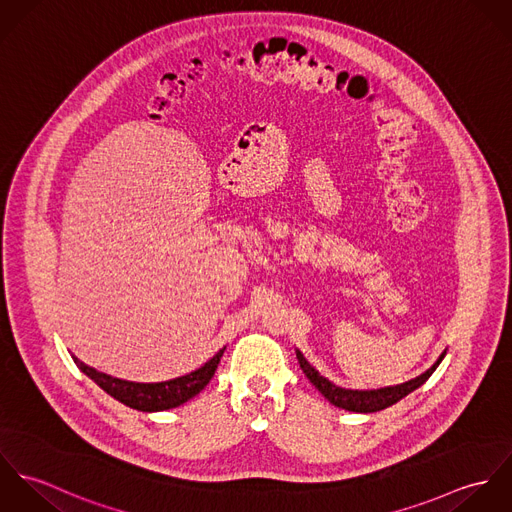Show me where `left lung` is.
<instances>
[{
  "mask_svg": "<svg viewBox=\"0 0 512 512\" xmlns=\"http://www.w3.org/2000/svg\"><path fill=\"white\" fill-rule=\"evenodd\" d=\"M443 357H445V351L439 355L438 361L434 363L432 368H428L424 374H420V376H416V378H412V380H408L404 384L388 386V388H378V390H345V388H339V386L331 384L327 378H323L313 366L303 359V355L297 351V361H299L301 370L311 380V384L331 404H335L337 408H343V410H349V412H361V414H370V412L384 410V408L396 404L398 400H402L404 396H408L412 390L420 388L432 376V372L438 368Z\"/></svg>",
  "mask_w": 512,
  "mask_h": 512,
  "instance_id": "obj_1",
  "label": "left lung"
}]
</instances>
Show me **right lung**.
Returning a JSON list of instances; mask_svg holds the SVG:
<instances>
[{
    "label": "right lung",
    "mask_w": 512,
    "mask_h": 512,
    "mask_svg": "<svg viewBox=\"0 0 512 512\" xmlns=\"http://www.w3.org/2000/svg\"><path fill=\"white\" fill-rule=\"evenodd\" d=\"M222 353H224V349H220L211 361H207L201 368L193 370L191 374H185V376H179V378L167 380V382H155V384H142V382H128V380L112 378L104 372H98V370L80 363L76 357L73 359L74 365L78 366L88 378H92L104 392H108L118 402L130 406L134 410H140V412H161V410L177 408V406L185 404L187 400H191L193 396H197L213 378Z\"/></svg>",
    "instance_id": "add662e5"
}]
</instances>
